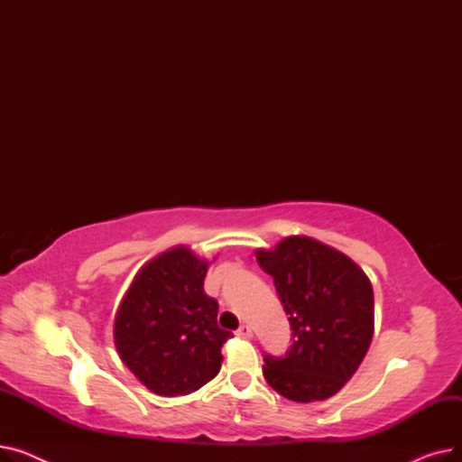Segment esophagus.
Instances as JSON below:
<instances>
[{"label":"esophagus","instance_id":"1","mask_svg":"<svg viewBox=\"0 0 462 462\" xmlns=\"http://www.w3.org/2000/svg\"><path fill=\"white\" fill-rule=\"evenodd\" d=\"M236 335L241 337V338H251V337H253V329H251L247 324H241V326L237 328Z\"/></svg>","mask_w":462,"mask_h":462}]
</instances>
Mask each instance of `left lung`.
Returning <instances> with one entry per match:
<instances>
[{
	"instance_id": "1",
	"label": "left lung",
	"mask_w": 462,
	"mask_h": 462,
	"mask_svg": "<svg viewBox=\"0 0 462 462\" xmlns=\"http://www.w3.org/2000/svg\"><path fill=\"white\" fill-rule=\"evenodd\" d=\"M256 260L273 277L292 328L284 356L263 354L265 382L296 402L335 395L371 345V281L346 254L307 236H290L273 251H256Z\"/></svg>"
}]
</instances>
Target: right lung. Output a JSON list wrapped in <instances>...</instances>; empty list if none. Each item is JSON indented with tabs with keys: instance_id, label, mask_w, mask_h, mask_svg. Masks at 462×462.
<instances>
[{
	"instance_id": "right-lung-1",
	"label": "right lung",
	"mask_w": 462,
	"mask_h": 462,
	"mask_svg": "<svg viewBox=\"0 0 462 462\" xmlns=\"http://www.w3.org/2000/svg\"><path fill=\"white\" fill-rule=\"evenodd\" d=\"M206 273L208 262L187 247L170 249L143 265L119 305V357L157 395L192 393L221 371L232 331L217 324L218 303L204 292Z\"/></svg>"
}]
</instances>
